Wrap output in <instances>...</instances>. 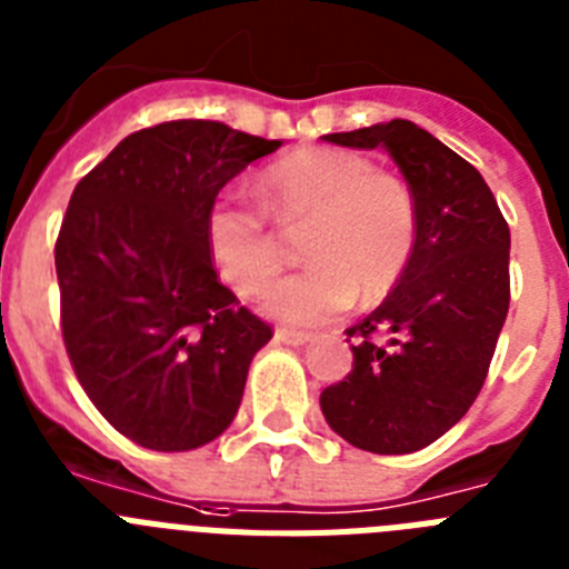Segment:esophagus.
<instances>
[{
  "instance_id": "esophagus-1",
  "label": "esophagus",
  "mask_w": 569,
  "mask_h": 569,
  "mask_svg": "<svg viewBox=\"0 0 569 569\" xmlns=\"http://www.w3.org/2000/svg\"><path fill=\"white\" fill-rule=\"evenodd\" d=\"M276 339L284 341V345H308V341L313 339V333L293 328H276Z\"/></svg>"
}]
</instances>
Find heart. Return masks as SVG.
Instances as JSON below:
<instances>
[{"label":"heart","mask_w":569,"mask_h":569,"mask_svg":"<svg viewBox=\"0 0 569 569\" xmlns=\"http://www.w3.org/2000/svg\"><path fill=\"white\" fill-rule=\"evenodd\" d=\"M259 199L222 193L204 213V244L236 296L261 293L281 268L284 233H301V273L276 281L264 310L290 325H321L399 284L419 239L413 188L370 159L336 148H301L259 176Z\"/></svg>","instance_id":"obj_1"}]
</instances>
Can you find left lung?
Masks as SVG:
<instances>
[{
	"label": "left lung",
	"instance_id": "1",
	"mask_svg": "<svg viewBox=\"0 0 569 569\" xmlns=\"http://www.w3.org/2000/svg\"><path fill=\"white\" fill-rule=\"evenodd\" d=\"M325 139L393 156L419 202V239L390 296L345 330L353 370L321 390V413L359 450L413 453L481 393L510 308V228L479 170L419 124Z\"/></svg>",
	"mask_w": 569,
	"mask_h": 569
}]
</instances>
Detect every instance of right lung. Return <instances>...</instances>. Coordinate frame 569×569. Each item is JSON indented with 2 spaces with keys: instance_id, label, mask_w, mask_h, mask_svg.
<instances>
[{
  "instance_id": "1",
  "label": "right lung",
  "mask_w": 569,
  "mask_h": 569,
  "mask_svg": "<svg viewBox=\"0 0 569 569\" xmlns=\"http://www.w3.org/2000/svg\"><path fill=\"white\" fill-rule=\"evenodd\" d=\"M279 139L182 119L142 128L79 179L57 236L59 328L79 385L122 436L193 450L224 433L268 321L219 281L204 213Z\"/></svg>"
}]
</instances>
